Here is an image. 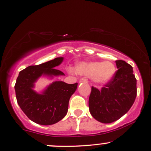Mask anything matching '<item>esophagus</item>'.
Masks as SVG:
<instances>
[{"label": "esophagus", "mask_w": 151, "mask_h": 151, "mask_svg": "<svg viewBox=\"0 0 151 151\" xmlns=\"http://www.w3.org/2000/svg\"><path fill=\"white\" fill-rule=\"evenodd\" d=\"M88 82V81H87L86 79H85V78H82V79H81L80 80H79V83H87Z\"/></svg>", "instance_id": "esophagus-1"}]
</instances>
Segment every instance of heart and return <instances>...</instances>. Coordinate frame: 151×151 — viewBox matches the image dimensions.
<instances>
[{
    "instance_id": "b5f03b06",
    "label": "heart",
    "mask_w": 151,
    "mask_h": 151,
    "mask_svg": "<svg viewBox=\"0 0 151 151\" xmlns=\"http://www.w3.org/2000/svg\"><path fill=\"white\" fill-rule=\"evenodd\" d=\"M78 74L92 77L97 83H105L111 80L115 73V67L111 62H90L81 63L76 68Z\"/></svg>"
}]
</instances>
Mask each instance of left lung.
<instances>
[{
	"label": "left lung",
	"instance_id": "obj_1",
	"mask_svg": "<svg viewBox=\"0 0 151 151\" xmlns=\"http://www.w3.org/2000/svg\"><path fill=\"white\" fill-rule=\"evenodd\" d=\"M118 70L104 87H91L88 107L91 115L100 122H113L127 112L137 97V79L133 68L124 60H116Z\"/></svg>",
	"mask_w": 151,
	"mask_h": 151
}]
</instances>
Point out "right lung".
Segmentation results:
<instances>
[{
	"label": "right lung",
	"mask_w": 151,
	"mask_h": 151,
	"mask_svg": "<svg viewBox=\"0 0 151 151\" xmlns=\"http://www.w3.org/2000/svg\"><path fill=\"white\" fill-rule=\"evenodd\" d=\"M63 60V57H59L41 65L27 67L19 72L17 78L14 90L18 105L29 119L36 124H55L67 115L69 101L77 89V83L69 84L56 81L41 93L34 90L35 83L41 76L53 78L65 75L55 68Z\"/></svg>",
	"instance_id": "right-lung-1"
}]
</instances>
